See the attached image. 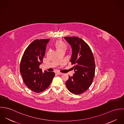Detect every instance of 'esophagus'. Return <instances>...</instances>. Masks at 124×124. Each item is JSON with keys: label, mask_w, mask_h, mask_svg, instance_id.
I'll return each mask as SVG.
<instances>
[{"label": "esophagus", "mask_w": 124, "mask_h": 124, "mask_svg": "<svg viewBox=\"0 0 124 124\" xmlns=\"http://www.w3.org/2000/svg\"><path fill=\"white\" fill-rule=\"evenodd\" d=\"M57 74L58 75H62V73L60 72H57Z\"/></svg>", "instance_id": "1"}]
</instances>
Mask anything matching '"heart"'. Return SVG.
<instances>
[{
  "label": "heart",
  "mask_w": 124,
  "mask_h": 124,
  "mask_svg": "<svg viewBox=\"0 0 124 124\" xmlns=\"http://www.w3.org/2000/svg\"><path fill=\"white\" fill-rule=\"evenodd\" d=\"M55 46H56V49L58 50H61V49H64V48H65L66 49V45L65 44L63 43L62 42H61V41H58L57 42H56V44H55Z\"/></svg>",
  "instance_id": "1"
}]
</instances>
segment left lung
Here are the masks:
<instances>
[{
  "instance_id": "1",
  "label": "left lung",
  "mask_w": 124,
  "mask_h": 124,
  "mask_svg": "<svg viewBox=\"0 0 124 124\" xmlns=\"http://www.w3.org/2000/svg\"><path fill=\"white\" fill-rule=\"evenodd\" d=\"M71 45L72 55L70 62L75 73L69 76L66 85L74 94H80L88 89L92 85L95 74L94 58L88 45L77 37H65Z\"/></svg>"
}]
</instances>
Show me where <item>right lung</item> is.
I'll list each match as a JSON object with an SVG mask.
<instances>
[{
	"mask_svg": "<svg viewBox=\"0 0 124 124\" xmlns=\"http://www.w3.org/2000/svg\"><path fill=\"white\" fill-rule=\"evenodd\" d=\"M50 39H35L26 48L20 64V72L23 81L31 91L39 93L47 88L52 82L55 73L45 71L39 65L43 62L47 43Z\"/></svg>",
	"mask_w": 124,
	"mask_h": 124,
	"instance_id": "add662e5",
	"label": "right lung"
}]
</instances>
